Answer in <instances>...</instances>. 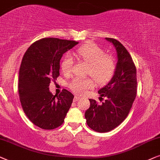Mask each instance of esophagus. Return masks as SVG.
<instances>
[{
    "mask_svg": "<svg viewBox=\"0 0 160 160\" xmlns=\"http://www.w3.org/2000/svg\"><path fill=\"white\" fill-rule=\"evenodd\" d=\"M79 100V97H78V96H75L74 98V102H78Z\"/></svg>",
    "mask_w": 160,
    "mask_h": 160,
    "instance_id": "obj_1",
    "label": "esophagus"
}]
</instances>
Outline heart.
Returning a JSON list of instances; mask_svg holds the SVG:
<instances>
[{"instance_id":"1","label":"heart","mask_w":160,"mask_h":160,"mask_svg":"<svg viewBox=\"0 0 160 160\" xmlns=\"http://www.w3.org/2000/svg\"><path fill=\"white\" fill-rule=\"evenodd\" d=\"M76 55L85 62L88 63L87 74H90L97 84L105 85L111 80L116 69V63L112 55L105 53L101 47L93 42H87L76 50ZM73 58L66 55L61 63L63 74H69L72 71ZM94 82L91 78H74L69 82V87L74 93L82 95L88 89L93 88Z\"/></svg>"}]
</instances>
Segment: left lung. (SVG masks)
Returning <instances> with one entry per match:
<instances>
[{
    "label": "left lung",
    "instance_id": "left-lung-1",
    "mask_svg": "<svg viewBox=\"0 0 160 160\" xmlns=\"http://www.w3.org/2000/svg\"><path fill=\"white\" fill-rule=\"evenodd\" d=\"M106 39L116 48V72L108 84L98 91L105 102L99 105L90 99V108L85 112L88 126L98 132H108L120 125L128 116L137 94L136 67L130 54L118 40Z\"/></svg>",
    "mask_w": 160,
    "mask_h": 160
}]
</instances>
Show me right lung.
Masks as SVG:
<instances>
[{"label":"right lung","instance_id":"right-lung-1","mask_svg":"<svg viewBox=\"0 0 160 160\" xmlns=\"http://www.w3.org/2000/svg\"><path fill=\"white\" fill-rule=\"evenodd\" d=\"M78 42L58 38H43L29 47L19 72V97L25 114L33 124L53 129L64 121L74 96L63 89L58 96L49 91L51 81L60 75V61Z\"/></svg>","mask_w":160,"mask_h":160}]
</instances>
